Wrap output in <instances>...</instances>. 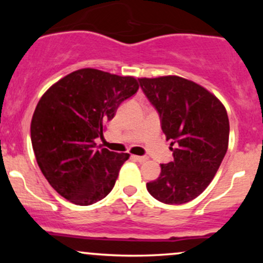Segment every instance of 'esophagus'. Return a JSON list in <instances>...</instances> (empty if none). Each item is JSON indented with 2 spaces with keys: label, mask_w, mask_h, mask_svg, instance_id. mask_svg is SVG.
Returning a JSON list of instances; mask_svg holds the SVG:
<instances>
[{
  "label": "esophagus",
  "mask_w": 263,
  "mask_h": 263,
  "mask_svg": "<svg viewBox=\"0 0 263 263\" xmlns=\"http://www.w3.org/2000/svg\"><path fill=\"white\" fill-rule=\"evenodd\" d=\"M132 158L135 159V161H137V162H140V163H143V162H146L147 159V157H144V156H132Z\"/></svg>",
  "instance_id": "obj_1"
}]
</instances>
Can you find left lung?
Instances as JSON below:
<instances>
[{"instance_id":"left-lung-1","label":"left lung","mask_w":263,"mask_h":263,"mask_svg":"<svg viewBox=\"0 0 263 263\" xmlns=\"http://www.w3.org/2000/svg\"><path fill=\"white\" fill-rule=\"evenodd\" d=\"M138 80L159 112L174 157L161 164V174L147 183V190L162 203H188L206 189L228 151L226 108L204 86L177 75Z\"/></svg>"}]
</instances>
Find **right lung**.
I'll return each instance as SVG.
<instances>
[{"instance_id": "1", "label": "right lung", "mask_w": 263, "mask_h": 263, "mask_svg": "<svg viewBox=\"0 0 263 263\" xmlns=\"http://www.w3.org/2000/svg\"><path fill=\"white\" fill-rule=\"evenodd\" d=\"M140 84L92 68L65 75L38 101L31 122V141L42 173L70 203L91 205L114 188L128 153L96 148L105 125Z\"/></svg>"}]
</instances>
